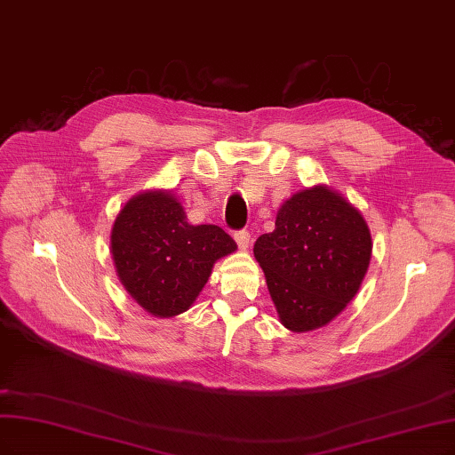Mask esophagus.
Segmentation results:
<instances>
[{
  "label": "esophagus",
  "instance_id": "obj_1",
  "mask_svg": "<svg viewBox=\"0 0 455 455\" xmlns=\"http://www.w3.org/2000/svg\"><path fill=\"white\" fill-rule=\"evenodd\" d=\"M235 240H236V243L240 245L242 250H245L250 245V240H251V235L248 230H238V232H235Z\"/></svg>",
  "mask_w": 455,
  "mask_h": 455
}]
</instances>
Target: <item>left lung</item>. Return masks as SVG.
Here are the masks:
<instances>
[{
    "label": "left lung",
    "mask_w": 455,
    "mask_h": 455,
    "mask_svg": "<svg viewBox=\"0 0 455 455\" xmlns=\"http://www.w3.org/2000/svg\"><path fill=\"white\" fill-rule=\"evenodd\" d=\"M280 322L291 331L326 326L356 295L371 257L364 217L341 194L315 187L295 194L276 228L253 245Z\"/></svg>",
    "instance_id": "left-lung-1"
}]
</instances>
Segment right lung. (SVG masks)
I'll return each instance as SVG.
<instances>
[{
  "mask_svg": "<svg viewBox=\"0 0 455 455\" xmlns=\"http://www.w3.org/2000/svg\"><path fill=\"white\" fill-rule=\"evenodd\" d=\"M112 259L124 288L154 316H175L194 303L213 263L236 250L215 225H190L167 192L139 194L112 227Z\"/></svg>",
  "mask_w": 455,
  "mask_h": 455,
  "instance_id": "right-lung-1",
  "label": "right lung"
}]
</instances>
